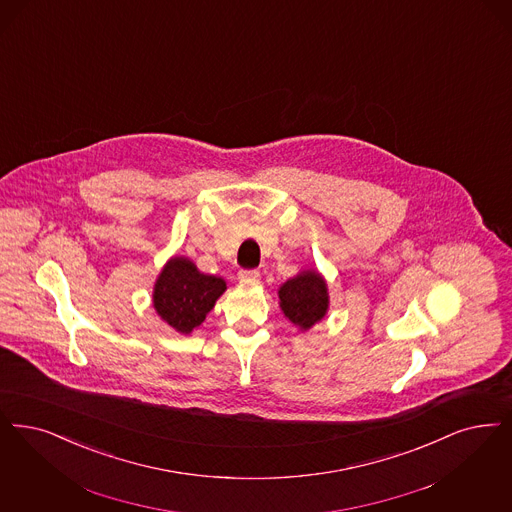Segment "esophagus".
<instances>
[{
    "mask_svg": "<svg viewBox=\"0 0 512 512\" xmlns=\"http://www.w3.org/2000/svg\"><path fill=\"white\" fill-rule=\"evenodd\" d=\"M261 274L257 270H240L238 272V280L240 282H259Z\"/></svg>",
    "mask_w": 512,
    "mask_h": 512,
    "instance_id": "obj_1",
    "label": "esophagus"
}]
</instances>
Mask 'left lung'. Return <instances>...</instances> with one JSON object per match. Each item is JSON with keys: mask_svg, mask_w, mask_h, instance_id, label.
<instances>
[{"mask_svg": "<svg viewBox=\"0 0 512 512\" xmlns=\"http://www.w3.org/2000/svg\"><path fill=\"white\" fill-rule=\"evenodd\" d=\"M278 297L287 320L301 331L312 328L328 312V286L316 270H303L287 280L278 289Z\"/></svg>", "mask_w": 512, "mask_h": 512, "instance_id": "left-lung-1", "label": "left lung"}]
</instances>
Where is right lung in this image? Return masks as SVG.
Instances as JSON below:
<instances>
[{
    "mask_svg": "<svg viewBox=\"0 0 512 512\" xmlns=\"http://www.w3.org/2000/svg\"><path fill=\"white\" fill-rule=\"evenodd\" d=\"M225 289L223 278L200 272L186 257H173L162 268L152 299L158 316L171 328L188 335L204 322Z\"/></svg>",
    "mask_w": 512,
    "mask_h": 512,
    "instance_id": "1",
    "label": "right lung"
}]
</instances>
